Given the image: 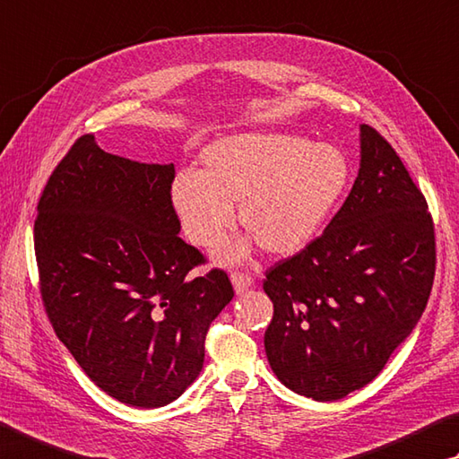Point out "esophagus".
Masks as SVG:
<instances>
[{
  "instance_id": "obj_1",
  "label": "esophagus",
  "mask_w": 459,
  "mask_h": 459,
  "mask_svg": "<svg viewBox=\"0 0 459 459\" xmlns=\"http://www.w3.org/2000/svg\"><path fill=\"white\" fill-rule=\"evenodd\" d=\"M230 281H232V287H235L237 293H245V290L253 285V279L248 277L247 273H230Z\"/></svg>"
}]
</instances>
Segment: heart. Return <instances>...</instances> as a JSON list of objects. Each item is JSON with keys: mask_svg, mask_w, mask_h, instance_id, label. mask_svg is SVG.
<instances>
[{"mask_svg": "<svg viewBox=\"0 0 459 459\" xmlns=\"http://www.w3.org/2000/svg\"><path fill=\"white\" fill-rule=\"evenodd\" d=\"M351 166L339 148L295 134H245L219 140L201 156L198 174L182 172L172 208L190 243L216 247L235 222L266 253L293 255L319 235L345 195ZM245 248H229L237 261Z\"/></svg>", "mask_w": 459, "mask_h": 459, "instance_id": "b5f03b06", "label": "heart"}]
</instances>
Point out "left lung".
Segmentation results:
<instances>
[{"mask_svg":"<svg viewBox=\"0 0 459 459\" xmlns=\"http://www.w3.org/2000/svg\"><path fill=\"white\" fill-rule=\"evenodd\" d=\"M433 274L426 196L394 146L363 124L359 174L343 206L319 237L266 271L271 369L316 402L365 387L418 325Z\"/></svg>","mask_w":459,"mask_h":459,"instance_id":"8db88e82","label":"left lung"}]
</instances>
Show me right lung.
Segmentation results:
<instances>
[{
    "label": "right lung",
    "instance_id": "obj_1",
    "mask_svg": "<svg viewBox=\"0 0 459 459\" xmlns=\"http://www.w3.org/2000/svg\"><path fill=\"white\" fill-rule=\"evenodd\" d=\"M174 164L72 144L38 203L33 248L57 339L96 385L150 410L182 395L204 363L208 327L235 297L229 274L178 237Z\"/></svg>",
    "mask_w": 459,
    "mask_h": 459
}]
</instances>
